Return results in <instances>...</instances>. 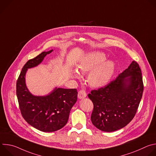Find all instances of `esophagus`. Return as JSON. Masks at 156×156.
Listing matches in <instances>:
<instances>
[{
	"label": "esophagus",
	"instance_id": "34e87169",
	"mask_svg": "<svg viewBox=\"0 0 156 156\" xmlns=\"http://www.w3.org/2000/svg\"><path fill=\"white\" fill-rule=\"evenodd\" d=\"M86 96H87V94H86V93L85 92L84 90H82L79 91L78 94V98L79 99H84L86 97Z\"/></svg>",
	"mask_w": 156,
	"mask_h": 156
}]
</instances>
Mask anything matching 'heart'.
<instances>
[{"label": "heart", "mask_w": 156, "mask_h": 156, "mask_svg": "<svg viewBox=\"0 0 156 156\" xmlns=\"http://www.w3.org/2000/svg\"><path fill=\"white\" fill-rule=\"evenodd\" d=\"M105 59V55L102 52H98L89 54L80 62L78 68L81 72H87L104 62ZM114 63L112 61L104 62L93 70L88 75L87 78L88 83L91 86L95 87L105 84L112 77L114 72ZM73 76L76 78H79L80 74L78 72L74 71Z\"/></svg>", "instance_id": "heart-1"}]
</instances>
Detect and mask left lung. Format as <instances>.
<instances>
[{
    "mask_svg": "<svg viewBox=\"0 0 156 156\" xmlns=\"http://www.w3.org/2000/svg\"><path fill=\"white\" fill-rule=\"evenodd\" d=\"M143 90L141 69L133 61L115 80L88 94L94 105L92 123L106 132L125 127L136 113Z\"/></svg>",
    "mask_w": 156,
    "mask_h": 156,
    "instance_id": "obj_1",
    "label": "left lung"
}]
</instances>
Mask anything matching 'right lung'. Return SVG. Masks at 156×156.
I'll use <instances>...</instances> for the list:
<instances>
[{
    "mask_svg": "<svg viewBox=\"0 0 156 156\" xmlns=\"http://www.w3.org/2000/svg\"><path fill=\"white\" fill-rule=\"evenodd\" d=\"M52 51L42 52L29 60L16 81V96L22 116L30 125L44 132L57 131L66 124L78 96L76 89L55 87L45 96H36L28 91L25 83L27 70L37 66Z\"/></svg>",
    "mask_w": 156,
    "mask_h": 156,
    "instance_id": "obj_1",
    "label": "right lung"
}]
</instances>
